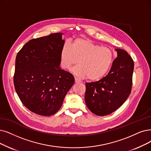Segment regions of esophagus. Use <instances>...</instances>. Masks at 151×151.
I'll use <instances>...</instances> for the list:
<instances>
[{
	"label": "esophagus",
	"mask_w": 151,
	"mask_h": 151,
	"mask_svg": "<svg viewBox=\"0 0 151 151\" xmlns=\"http://www.w3.org/2000/svg\"><path fill=\"white\" fill-rule=\"evenodd\" d=\"M74 79H75V82L76 83H79V82H81V81L78 79L77 77H74Z\"/></svg>",
	"instance_id": "esophagus-1"
}]
</instances>
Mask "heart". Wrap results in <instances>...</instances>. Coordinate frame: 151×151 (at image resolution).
<instances>
[{
    "mask_svg": "<svg viewBox=\"0 0 151 151\" xmlns=\"http://www.w3.org/2000/svg\"><path fill=\"white\" fill-rule=\"evenodd\" d=\"M114 55L110 47L101 46L90 40L79 38L70 45L65 43L60 54V64L64 69L79 64L71 71L81 78L96 81L103 77L109 69Z\"/></svg>",
    "mask_w": 151,
    "mask_h": 151,
    "instance_id": "b5f03b06",
    "label": "heart"
}]
</instances>
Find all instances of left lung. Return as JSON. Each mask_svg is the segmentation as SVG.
<instances>
[{"label": "left lung", "mask_w": 151, "mask_h": 151, "mask_svg": "<svg viewBox=\"0 0 151 151\" xmlns=\"http://www.w3.org/2000/svg\"><path fill=\"white\" fill-rule=\"evenodd\" d=\"M115 51L117 58L108 74L99 81L86 83V105L98 116L108 115L116 110L131 91L134 61L124 50Z\"/></svg>", "instance_id": "1"}]
</instances>
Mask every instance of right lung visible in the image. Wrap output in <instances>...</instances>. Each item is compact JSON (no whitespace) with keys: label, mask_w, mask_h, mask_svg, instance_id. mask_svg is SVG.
I'll return each mask as SVG.
<instances>
[{"label":"right lung","mask_w":151,"mask_h":151,"mask_svg":"<svg viewBox=\"0 0 151 151\" xmlns=\"http://www.w3.org/2000/svg\"><path fill=\"white\" fill-rule=\"evenodd\" d=\"M62 33L32 39L18 52L14 86L28 110L41 116H51L61 107L74 83V77L62 70L60 54L65 40Z\"/></svg>","instance_id":"right-lung-1"}]
</instances>
